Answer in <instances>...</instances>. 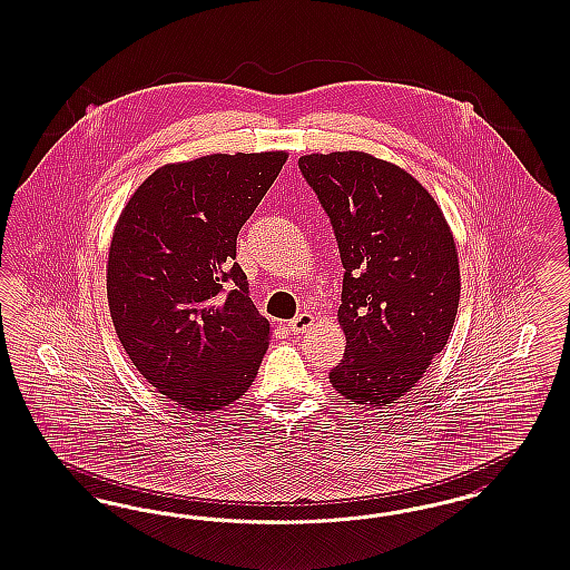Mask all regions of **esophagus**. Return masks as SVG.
Masks as SVG:
<instances>
[{
    "instance_id": "1",
    "label": "esophagus",
    "mask_w": 570,
    "mask_h": 570,
    "mask_svg": "<svg viewBox=\"0 0 570 570\" xmlns=\"http://www.w3.org/2000/svg\"><path fill=\"white\" fill-rule=\"evenodd\" d=\"M311 324H313V315L311 313H301V315H296L294 320L288 322V328L294 334H301V332H305V330L309 328Z\"/></svg>"
}]
</instances>
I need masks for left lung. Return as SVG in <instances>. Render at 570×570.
<instances>
[{"instance_id":"1","label":"left lung","mask_w":570,"mask_h":570,"mask_svg":"<svg viewBox=\"0 0 570 570\" xmlns=\"http://www.w3.org/2000/svg\"><path fill=\"white\" fill-rule=\"evenodd\" d=\"M298 169L345 267L346 353L330 382L360 405L395 403L448 345L460 305L453 234L431 194L393 163L348 150L301 156Z\"/></svg>"}]
</instances>
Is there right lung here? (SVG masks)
<instances>
[{"label": "right lung", "mask_w": 570, "mask_h": 570, "mask_svg": "<svg viewBox=\"0 0 570 570\" xmlns=\"http://www.w3.org/2000/svg\"><path fill=\"white\" fill-rule=\"evenodd\" d=\"M286 153L200 156L156 169L115 227L106 293L139 374L194 414L240 399L259 372L269 322L236 263L242 225Z\"/></svg>", "instance_id": "add662e5"}]
</instances>
